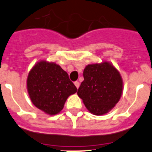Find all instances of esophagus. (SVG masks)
<instances>
[{
  "label": "esophagus",
  "mask_w": 152,
  "mask_h": 152,
  "mask_svg": "<svg viewBox=\"0 0 152 152\" xmlns=\"http://www.w3.org/2000/svg\"><path fill=\"white\" fill-rule=\"evenodd\" d=\"M74 84H75V86H76V87L77 88V89L80 87V82H78V81H76V82L74 83Z\"/></svg>",
  "instance_id": "34e87169"
}]
</instances>
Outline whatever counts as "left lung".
<instances>
[{
	"instance_id": "8db88e82",
	"label": "left lung",
	"mask_w": 152,
	"mask_h": 152,
	"mask_svg": "<svg viewBox=\"0 0 152 152\" xmlns=\"http://www.w3.org/2000/svg\"><path fill=\"white\" fill-rule=\"evenodd\" d=\"M83 77L77 94L88 110L95 115L110 111L122 94L123 81L119 72L110 63L104 62L86 66Z\"/></svg>"
}]
</instances>
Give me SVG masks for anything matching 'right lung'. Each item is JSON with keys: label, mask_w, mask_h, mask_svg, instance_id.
Returning a JSON list of instances; mask_svg holds the SVG:
<instances>
[{"label": "right lung", "mask_w": 152, "mask_h": 152, "mask_svg": "<svg viewBox=\"0 0 152 152\" xmlns=\"http://www.w3.org/2000/svg\"><path fill=\"white\" fill-rule=\"evenodd\" d=\"M27 88L33 104L49 115L59 113L67 98L77 91L66 71L46 61L39 62L29 72Z\"/></svg>", "instance_id": "1"}]
</instances>
